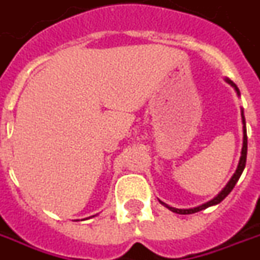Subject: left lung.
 <instances>
[{"instance_id": "8db88e82", "label": "left lung", "mask_w": 260, "mask_h": 260, "mask_svg": "<svg viewBox=\"0 0 260 260\" xmlns=\"http://www.w3.org/2000/svg\"><path fill=\"white\" fill-rule=\"evenodd\" d=\"M224 80L226 84H229V85L232 86L233 89H235V92H236L237 96L240 98V90H239V88H237L236 84H235L233 81H231L228 77H225ZM240 112H241V123H243V148H241L240 160H239V164H237L236 171H235V174L232 175V178L229 179V182L226 183V186H225L224 188H222V190H221L220 192L216 195V197H214V198L210 199L209 202L199 205V206L190 207V209H176V207L170 206V205H167V203L161 202V201L158 199V202L161 203L162 206H166L167 209H170L171 212L178 213V214H192V213L201 212V210H203V209H207V207L214 206V205H218L221 201H224V199L228 197V194L233 190V187H235V184L237 183V180L240 179L241 174H243V171H244V168H245V161H247V127H245V118H244V110H243V107H241Z\"/></svg>"}]
</instances>
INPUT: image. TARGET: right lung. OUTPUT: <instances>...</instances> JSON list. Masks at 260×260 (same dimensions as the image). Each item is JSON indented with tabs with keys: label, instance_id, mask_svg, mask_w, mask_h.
<instances>
[{
	"label": "right lung",
	"instance_id": "right-lung-1",
	"mask_svg": "<svg viewBox=\"0 0 260 260\" xmlns=\"http://www.w3.org/2000/svg\"><path fill=\"white\" fill-rule=\"evenodd\" d=\"M92 217H94V216H92Z\"/></svg>",
	"mask_w": 260,
	"mask_h": 260
}]
</instances>
